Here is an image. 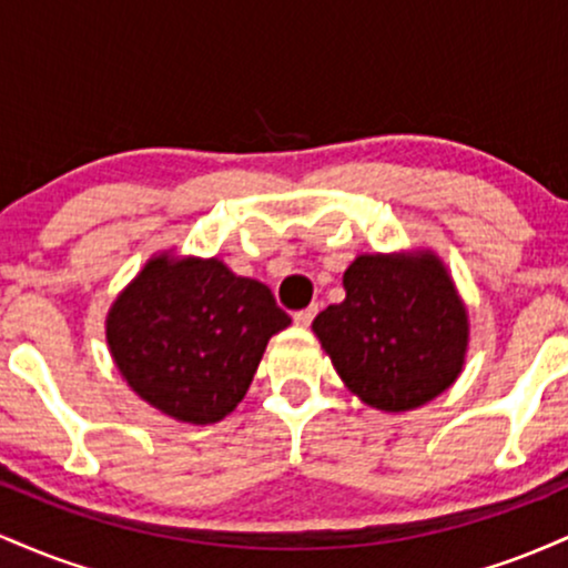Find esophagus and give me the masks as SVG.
<instances>
[{
	"instance_id": "obj_1",
	"label": "esophagus",
	"mask_w": 568,
	"mask_h": 568,
	"mask_svg": "<svg viewBox=\"0 0 568 568\" xmlns=\"http://www.w3.org/2000/svg\"><path fill=\"white\" fill-rule=\"evenodd\" d=\"M315 315H317V306H306V310L296 312V315H293V323L302 325V328H306V325L315 321Z\"/></svg>"
}]
</instances>
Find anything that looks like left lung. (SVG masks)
<instances>
[{
  "label": "left lung",
  "instance_id": "left-lung-1",
  "mask_svg": "<svg viewBox=\"0 0 568 568\" xmlns=\"http://www.w3.org/2000/svg\"><path fill=\"white\" fill-rule=\"evenodd\" d=\"M344 291L312 331L352 395L400 414L459 379L470 315L438 253H361L344 272Z\"/></svg>",
  "mask_w": 568,
  "mask_h": 568
}]
</instances>
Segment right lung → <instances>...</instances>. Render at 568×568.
I'll return each instance as SVG.
<instances>
[{"label": "right lung", "mask_w": 568, "mask_h": 568, "mask_svg": "<svg viewBox=\"0 0 568 568\" xmlns=\"http://www.w3.org/2000/svg\"><path fill=\"white\" fill-rule=\"evenodd\" d=\"M291 317L264 283L221 258L160 251L106 315V344L128 387L186 425H213L243 400L266 342Z\"/></svg>", "instance_id": "obj_1"}]
</instances>
